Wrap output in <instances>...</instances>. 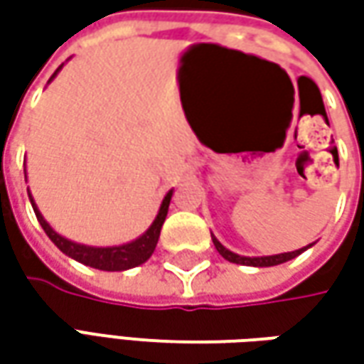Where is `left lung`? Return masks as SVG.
Masks as SVG:
<instances>
[{"mask_svg": "<svg viewBox=\"0 0 364 364\" xmlns=\"http://www.w3.org/2000/svg\"><path fill=\"white\" fill-rule=\"evenodd\" d=\"M213 243L217 247V251L223 255V257L227 259V261H231V263H239V265H253V267H272V265H279V263H286L289 259L298 257L301 251H306L308 247H304V249H298V251H289V253H279V255H269V257H243V255H237V253H232L229 251L227 247H223V245L218 243L217 237H213Z\"/></svg>", "mask_w": 364, "mask_h": 364, "instance_id": "8db88e82", "label": "left lung"}]
</instances>
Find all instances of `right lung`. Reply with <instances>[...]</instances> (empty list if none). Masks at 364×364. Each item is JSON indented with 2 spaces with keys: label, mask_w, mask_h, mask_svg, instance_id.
Returning a JSON list of instances; mask_svg holds the SVG:
<instances>
[{
  "label": "right lung",
  "mask_w": 364,
  "mask_h": 364,
  "mask_svg": "<svg viewBox=\"0 0 364 364\" xmlns=\"http://www.w3.org/2000/svg\"><path fill=\"white\" fill-rule=\"evenodd\" d=\"M28 196H30V192H28ZM170 200H172V190L164 196L158 217L139 239H135V241L127 245H119V247H87V245L73 243V241L60 237L56 231H52V227L40 215V210L36 208L34 198L30 196L36 218L40 220V225L50 237V241L56 245L63 253H66L68 257L77 259V261L89 265V267H95V269H103V272H123V269H129V267H137V265L146 263L147 259L151 257V253H154V249L158 245V239H160L161 225H164L166 215H168Z\"/></svg>",
  "instance_id": "1"
}]
</instances>
